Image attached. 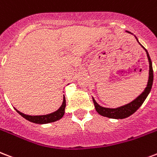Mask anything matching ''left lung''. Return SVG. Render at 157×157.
Returning a JSON list of instances; mask_svg holds the SVG:
<instances>
[{
  "label": "left lung",
  "mask_w": 157,
  "mask_h": 157,
  "mask_svg": "<svg viewBox=\"0 0 157 157\" xmlns=\"http://www.w3.org/2000/svg\"><path fill=\"white\" fill-rule=\"evenodd\" d=\"M128 33H131L128 31H127ZM137 39V37H135ZM138 42V40H137ZM139 43V42H138ZM139 44L141 46L145 49L147 52V56L148 62H149V78H148L147 85V87L144 90V91L142 92V94L138 95L134 100H132V102L128 103L125 105L120 106V107L115 108V109H110V108H105L100 106V105H98L97 102L94 100L93 98V102H94V108H95V110L97 111L98 113L100 115L105 116L107 118H115V119H118V118H125L132 115V113H134L136 111L140 108V106L143 104V102L145 101V100L147 97V95L150 93L151 87H152V83H153V69H152V63H151V60L150 58V56L148 54V52L147 51L144 47L142 46V44Z\"/></svg>",
  "instance_id": "left-lung-1"
}]
</instances>
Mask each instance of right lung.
I'll list each match as a JSON object with an SVG mask.
<instances>
[{
    "mask_svg": "<svg viewBox=\"0 0 157 157\" xmlns=\"http://www.w3.org/2000/svg\"><path fill=\"white\" fill-rule=\"evenodd\" d=\"M65 107L66 100L65 96H63V101L62 105H61V107L57 111H55L53 113H49V114H46V115H27V114H25V113H21L19 110H17L16 109H15L17 111V113H19L20 115L22 116L23 118L27 119L28 121L34 123V124H48V123H52V122L57 121V120L61 119L63 117V115H64V113H65Z\"/></svg>",
    "mask_w": 157,
    "mask_h": 157,
    "instance_id": "add662e5",
    "label": "right lung"
}]
</instances>
